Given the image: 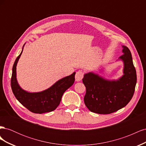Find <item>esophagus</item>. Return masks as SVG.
Masks as SVG:
<instances>
[{
	"instance_id": "1",
	"label": "esophagus",
	"mask_w": 146,
	"mask_h": 146,
	"mask_svg": "<svg viewBox=\"0 0 146 146\" xmlns=\"http://www.w3.org/2000/svg\"><path fill=\"white\" fill-rule=\"evenodd\" d=\"M83 77V72L82 70H78L76 74V80L77 82H80Z\"/></svg>"
}]
</instances>
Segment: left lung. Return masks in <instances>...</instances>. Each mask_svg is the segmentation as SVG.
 <instances>
[{
  "label": "left lung",
  "instance_id": "8db88e82",
  "mask_svg": "<svg viewBox=\"0 0 146 146\" xmlns=\"http://www.w3.org/2000/svg\"><path fill=\"white\" fill-rule=\"evenodd\" d=\"M123 54L119 59L123 63V75L117 80H107L98 74L88 72L82 81L86 87L84 102L91 112L110 114L122 108L133 96L136 72L129 48L122 46Z\"/></svg>",
  "mask_w": 146,
  "mask_h": 146
}]
</instances>
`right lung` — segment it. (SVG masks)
<instances>
[{
	"mask_svg": "<svg viewBox=\"0 0 146 146\" xmlns=\"http://www.w3.org/2000/svg\"><path fill=\"white\" fill-rule=\"evenodd\" d=\"M23 48L13 66L11 86L13 94L22 105L32 113L42 114L54 111L59 105L64 92L74 84L76 72L60 79L44 91L38 92L26 91L20 87L16 79V66Z\"/></svg>",
	"mask_w": 146,
	"mask_h": 146,
	"instance_id": "add662e5",
	"label": "right lung"
}]
</instances>
